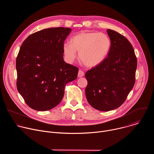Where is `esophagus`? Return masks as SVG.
<instances>
[{"mask_svg": "<svg viewBox=\"0 0 154 154\" xmlns=\"http://www.w3.org/2000/svg\"><path fill=\"white\" fill-rule=\"evenodd\" d=\"M84 75H85V74H84L83 71H82V70L79 71V72H78V77H82L84 76Z\"/></svg>", "mask_w": 154, "mask_h": 154, "instance_id": "esophagus-1", "label": "esophagus"}]
</instances>
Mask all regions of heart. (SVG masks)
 Returning <instances> with one entry per match:
<instances>
[{"mask_svg":"<svg viewBox=\"0 0 154 154\" xmlns=\"http://www.w3.org/2000/svg\"><path fill=\"white\" fill-rule=\"evenodd\" d=\"M112 40L103 33L81 32L64 42L63 51L68 63H72L79 52V58L87 67L93 68L101 64L112 48Z\"/></svg>","mask_w":154,"mask_h":154,"instance_id":"1","label":"heart"}]
</instances>
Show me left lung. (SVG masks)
Here are the masks:
<instances>
[{
  "label": "left lung",
  "instance_id": "obj_1",
  "mask_svg": "<svg viewBox=\"0 0 154 154\" xmlns=\"http://www.w3.org/2000/svg\"><path fill=\"white\" fill-rule=\"evenodd\" d=\"M112 48L99 65L88 71L85 94L88 103L102 112L120 106L134 86L137 59L128 40L117 32L108 29Z\"/></svg>",
  "mask_w": 154,
  "mask_h": 154
}]
</instances>
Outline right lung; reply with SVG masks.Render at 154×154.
Here are the masks:
<instances>
[{
    "mask_svg": "<svg viewBox=\"0 0 154 154\" xmlns=\"http://www.w3.org/2000/svg\"><path fill=\"white\" fill-rule=\"evenodd\" d=\"M71 30L43 29L29 36L20 48L16 61L17 89L35 110L47 111L58 105L66 85L77 77L79 68L63 60V45Z\"/></svg>",
    "mask_w": 154,
    "mask_h": 154,
    "instance_id": "add662e5",
    "label": "right lung"
}]
</instances>
